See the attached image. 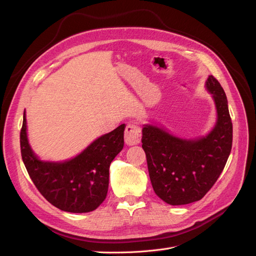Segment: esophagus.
Wrapping results in <instances>:
<instances>
[{"instance_id": "1", "label": "esophagus", "mask_w": 256, "mask_h": 256, "mask_svg": "<svg viewBox=\"0 0 256 256\" xmlns=\"http://www.w3.org/2000/svg\"><path fill=\"white\" fill-rule=\"evenodd\" d=\"M141 128L136 124H128L125 129V142L127 145H136L141 142Z\"/></svg>"}]
</instances>
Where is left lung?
Listing matches in <instances>:
<instances>
[{
    "label": "left lung",
    "mask_w": 256,
    "mask_h": 256,
    "mask_svg": "<svg viewBox=\"0 0 256 256\" xmlns=\"http://www.w3.org/2000/svg\"><path fill=\"white\" fill-rule=\"evenodd\" d=\"M206 88L214 100L218 120L206 136L184 140L156 126L142 130V147L154 191L170 205L196 202L222 173L233 143V124L221 84L209 76Z\"/></svg>",
    "instance_id": "1"
}]
</instances>
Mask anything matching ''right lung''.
I'll use <instances>...</instances> for the list:
<instances>
[{"mask_svg":"<svg viewBox=\"0 0 256 256\" xmlns=\"http://www.w3.org/2000/svg\"><path fill=\"white\" fill-rule=\"evenodd\" d=\"M124 130L122 124L98 138L72 160L46 162L38 159L30 150L24 112L20 131L23 164L38 191L53 206L68 212H90L106 196L109 168L124 147Z\"/></svg>","mask_w":256,"mask_h":256,"instance_id":"add662e5","label":"right lung"}]
</instances>
